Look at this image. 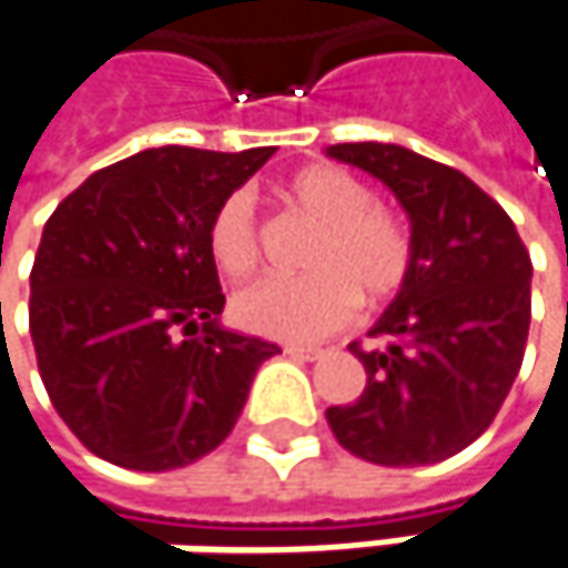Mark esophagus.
Masks as SVG:
<instances>
[{
    "mask_svg": "<svg viewBox=\"0 0 568 568\" xmlns=\"http://www.w3.org/2000/svg\"><path fill=\"white\" fill-rule=\"evenodd\" d=\"M283 351L292 361H315V357H322L318 347H305V344H285Z\"/></svg>",
    "mask_w": 568,
    "mask_h": 568,
    "instance_id": "34e87169",
    "label": "esophagus"
}]
</instances>
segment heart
I'll return each mask as SVG.
<instances>
[{
  "label": "heart",
  "mask_w": 568,
  "mask_h": 568,
  "mask_svg": "<svg viewBox=\"0 0 568 568\" xmlns=\"http://www.w3.org/2000/svg\"><path fill=\"white\" fill-rule=\"evenodd\" d=\"M283 201L315 233L305 243L298 280H263L233 298V322L250 335L276 341H315L337 332L361 298L381 308L396 298L416 270V236L409 221L384 201L361 175L318 162L283 184ZM207 256L233 283L256 273L263 236L253 201L233 191L217 201L207 221Z\"/></svg>",
  "instance_id": "1"
}]
</instances>
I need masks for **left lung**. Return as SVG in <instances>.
Here are the masks:
<instances>
[{"mask_svg":"<svg viewBox=\"0 0 568 568\" xmlns=\"http://www.w3.org/2000/svg\"><path fill=\"white\" fill-rule=\"evenodd\" d=\"M328 155L389 184L416 236L413 280L374 344H351L367 387L328 406V426L364 462L433 465L481 436L514 387L530 332V253L507 211L442 162L384 142H341Z\"/></svg>","mask_w":568,"mask_h":568,"instance_id":"obj_1","label":"left lung"}]
</instances>
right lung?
I'll use <instances>...</instances> for the list:
<instances>
[{
    "label": "right lung",
    "mask_w": 568,
    "mask_h": 568,
    "mask_svg": "<svg viewBox=\"0 0 568 568\" xmlns=\"http://www.w3.org/2000/svg\"><path fill=\"white\" fill-rule=\"evenodd\" d=\"M276 149L162 145L93 172L48 217L28 328L58 416L93 455L169 471L236 426L263 361L260 337L224 332L207 221Z\"/></svg>",
    "instance_id": "add662e5"
}]
</instances>
